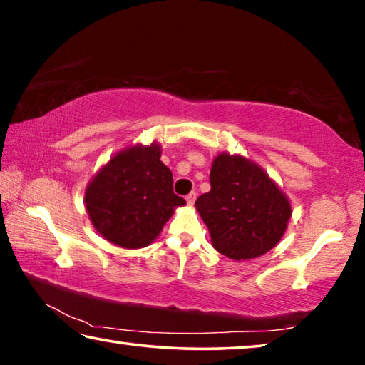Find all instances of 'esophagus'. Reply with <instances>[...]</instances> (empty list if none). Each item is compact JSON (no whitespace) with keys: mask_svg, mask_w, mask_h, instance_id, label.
I'll use <instances>...</instances> for the list:
<instances>
[{"mask_svg":"<svg viewBox=\"0 0 365 365\" xmlns=\"http://www.w3.org/2000/svg\"><path fill=\"white\" fill-rule=\"evenodd\" d=\"M185 200H187V202L190 206H193L195 205V201H196V193H190V195H187V197H185Z\"/></svg>","mask_w":365,"mask_h":365,"instance_id":"34e87169","label":"esophagus"}]
</instances>
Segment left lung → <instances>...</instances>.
<instances>
[{
  "label": "left lung",
  "mask_w": 365,
  "mask_h": 365,
  "mask_svg": "<svg viewBox=\"0 0 365 365\" xmlns=\"http://www.w3.org/2000/svg\"><path fill=\"white\" fill-rule=\"evenodd\" d=\"M211 191L195 206L220 255L245 261L265 255L280 242L292 217V205L256 163L220 153L212 160Z\"/></svg>",
  "instance_id": "left-lung-1"
}]
</instances>
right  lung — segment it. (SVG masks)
<instances>
[{"label": "right lung", "instance_id": "add662e5", "mask_svg": "<svg viewBox=\"0 0 365 365\" xmlns=\"http://www.w3.org/2000/svg\"><path fill=\"white\" fill-rule=\"evenodd\" d=\"M172 172L160 160V146H128L98 170L85 190L91 224L109 243L127 250L156 240L185 200L172 190Z\"/></svg>", "mask_w": 365, "mask_h": 365}]
</instances>
